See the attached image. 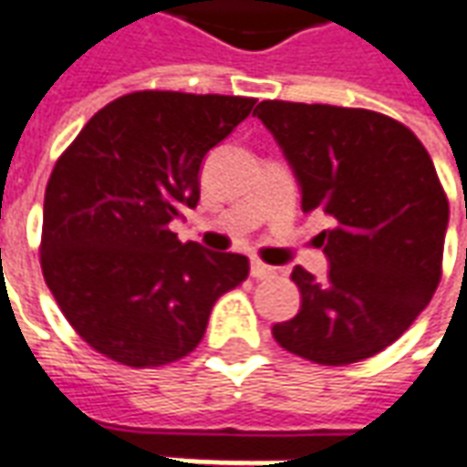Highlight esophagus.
<instances>
[{
  "label": "esophagus",
  "mask_w": 467,
  "mask_h": 467,
  "mask_svg": "<svg viewBox=\"0 0 467 467\" xmlns=\"http://www.w3.org/2000/svg\"><path fill=\"white\" fill-rule=\"evenodd\" d=\"M275 273H277L275 267L260 263V260H253V265H250V275L254 280H267V277H275Z\"/></svg>",
  "instance_id": "obj_1"
}]
</instances>
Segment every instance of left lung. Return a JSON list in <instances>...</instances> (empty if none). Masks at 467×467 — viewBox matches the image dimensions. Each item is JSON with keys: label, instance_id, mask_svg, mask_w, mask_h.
I'll list each match as a JSON object with an SVG mask.
<instances>
[{"label": "left lung", "instance_id": "8db88e82", "mask_svg": "<svg viewBox=\"0 0 467 467\" xmlns=\"http://www.w3.org/2000/svg\"><path fill=\"white\" fill-rule=\"evenodd\" d=\"M303 192V213L335 220L320 233L330 273L300 265L303 305L273 335L320 365L372 358L431 303L442 275L448 197L431 154L398 119L372 109L265 99L254 109Z\"/></svg>", "mask_w": 467, "mask_h": 467}]
</instances>
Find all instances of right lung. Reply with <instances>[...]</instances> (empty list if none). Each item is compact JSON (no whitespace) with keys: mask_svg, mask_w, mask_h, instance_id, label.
Wrapping results in <instances>:
<instances>
[{"mask_svg":"<svg viewBox=\"0 0 467 467\" xmlns=\"http://www.w3.org/2000/svg\"><path fill=\"white\" fill-rule=\"evenodd\" d=\"M253 107V97L132 92L57 160L39 263L67 323L109 360L160 368L190 355L217 297L247 280L244 254L180 243L170 223L197 207L204 154Z\"/></svg>","mask_w":467,"mask_h":467,"instance_id":"add662e5","label":"right lung"}]
</instances>
